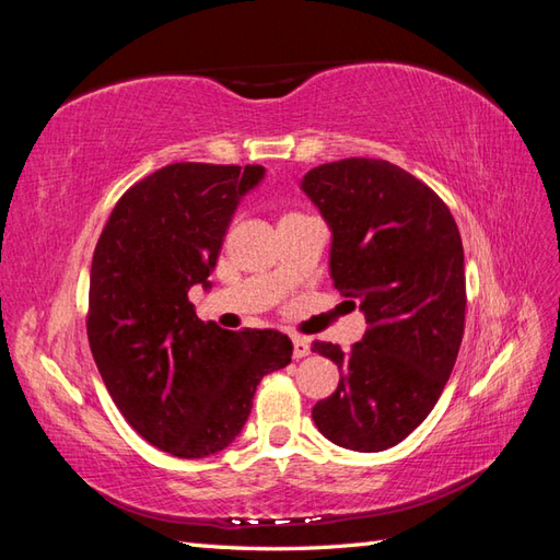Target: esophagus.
I'll list each match as a JSON object with an SVG mask.
<instances>
[{
    "label": "esophagus",
    "instance_id": "34e87169",
    "mask_svg": "<svg viewBox=\"0 0 560 560\" xmlns=\"http://www.w3.org/2000/svg\"><path fill=\"white\" fill-rule=\"evenodd\" d=\"M311 353V341L305 337H293V359H305Z\"/></svg>",
    "mask_w": 560,
    "mask_h": 560
}]
</instances>
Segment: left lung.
Instances as JSON below:
<instances>
[{
	"label": "left lung",
	"mask_w": 560,
	"mask_h": 560,
	"mask_svg": "<svg viewBox=\"0 0 560 560\" xmlns=\"http://www.w3.org/2000/svg\"><path fill=\"white\" fill-rule=\"evenodd\" d=\"M301 189L331 229L335 289L361 301L368 323L349 353L313 343L341 373L313 421L339 447L387 450L433 411L457 361L467 311L457 223L431 187L380 159L317 165Z\"/></svg>",
	"instance_id": "left-lung-1"
}]
</instances>
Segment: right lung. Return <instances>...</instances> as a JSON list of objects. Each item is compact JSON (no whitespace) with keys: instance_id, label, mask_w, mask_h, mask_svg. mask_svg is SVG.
Here are the masks:
<instances>
[{"instance_id":"right-lung-1","label":"right lung","mask_w":560,"mask_h":560,"mask_svg":"<svg viewBox=\"0 0 560 560\" xmlns=\"http://www.w3.org/2000/svg\"><path fill=\"white\" fill-rule=\"evenodd\" d=\"M261 165L173 163L117 201L91 261L86 331L117 409L163 452L197 459L233 443L259 380L291 363L277 329L201 323L187 291L217 267Z\"/></svg>"}]
</instances>
